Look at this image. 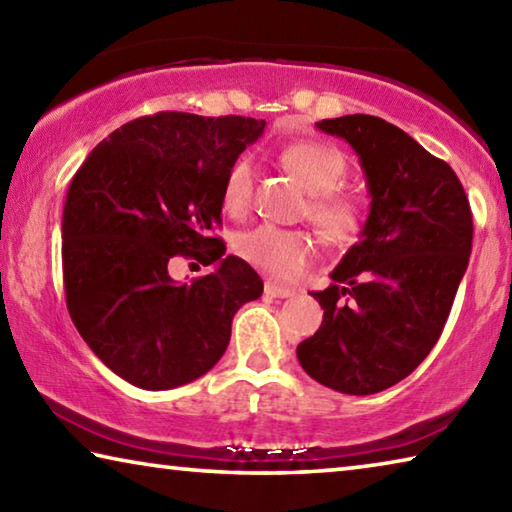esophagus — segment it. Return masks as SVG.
<instances>
[{
    "instance_id": "34e87169",
    "label": "esophagus",
    "mask_w": 512,
    "mask_h": 512,
    "mask_svg": "<svg viewBox=\"0 0 512 512\" xmlns=\"http://www.w3.org/2000/svg\"><path fill=\"white\" fill-rule=\"evenodd\" d=\"M264 291H266V296H271V298H291L293 293H296L293 289L282 287V284H275V282H266Z\"/></svg>"
}]
</instances>
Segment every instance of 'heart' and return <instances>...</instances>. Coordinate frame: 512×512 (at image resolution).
Returning a JSON list of instances; mask_svg holds the SVG:
<instances>
[{"instance_id":"b5f03b06","label":"heart","mask_w":512,"mask_h":512,"mask_svg":"<svg viewBox=\"0 0 512 512\" xmlns=\"http://www.w3.org/2000/svg\"><path fill=\"white\" fill-rule=\"evenodd\" d=\"M282 162L298 183L311 194L307 207L309 221L329 241H348L357 235L363 221L357 198L336 192L345 176V155L334 146L305 140L287 146ZM255 167L250 158H239L232 164L223 185V205L232 214H244L253 198ZM239 253L250 264L277 277L298 275L309 257L314 255V241L298 230H282L275 225H259L239 239Z\"/></svg>"}]
</instances>
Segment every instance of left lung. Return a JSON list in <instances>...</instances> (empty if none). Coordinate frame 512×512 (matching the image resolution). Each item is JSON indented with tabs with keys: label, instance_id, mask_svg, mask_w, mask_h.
Here are the masks:
<instances>
[{
	"label": "left lung",
	"instance_id": "left-lung-1",
	"mask_svg": "<svg viewBox=\"0 0 512 512\" xmlns=\"http://www.w3.org/2000/svg\"><path fill=\"white\" fill-rule=\"evenodd\" d=\"M316 128L359 155L370 212L334 284L311 293L325 314L298 361L318 384L372 395L409 377L443 334L470 262L472 212L452 167L402 128L372 115Z\"/></svg>",
	"mask_w": 512,
	"mask_h": 512
}]
</instances>
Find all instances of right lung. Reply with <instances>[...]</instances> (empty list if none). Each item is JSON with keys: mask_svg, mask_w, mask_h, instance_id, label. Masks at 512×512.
<instances>
[{"mask_svg": "<svg viewBox=\"0 0 512 512\" xmlns=\"http://www.w3.org/2000/svg\"><path fill=\"white\" fill-rule=\"evenodd\" d=\"M264 119L158 112L94 146L67 189L63 280L67 309L88 348L144 391H169L216 366L232 318L264 282L212 237L223 185ZM176 254L215 271L176 283Z\"/></svg>", "mask_w": 512, "mask_h": 512, "instance_id": "right-lung-1", "label": "right lung"}]
</instances>
